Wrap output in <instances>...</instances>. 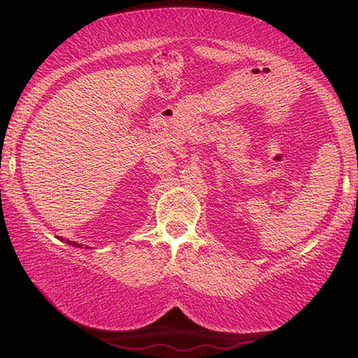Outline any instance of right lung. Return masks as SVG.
I'll use <instances>...</instances> for the list:
<instances>
[{"label": "right lung", "mask_w": 358, "mask_h": 358, "mask_svg": "<svg viewBox=\"0 0 358 358\" xmlns=\"http://www.w3.org/2000/svg\"><path fill=\"white\" fill-rule=\"evenodd\" d=\"M59 240H62V241H63L64 238H59ZM64 243H68V245H72V246H78V248H82L80 245H78V243H76V241H71V240H68V238H66V240H64ZM85 250H88V246H87V248H85Z\"/></svg>", "instance_id": "right-lung-1"}]
</instances>
